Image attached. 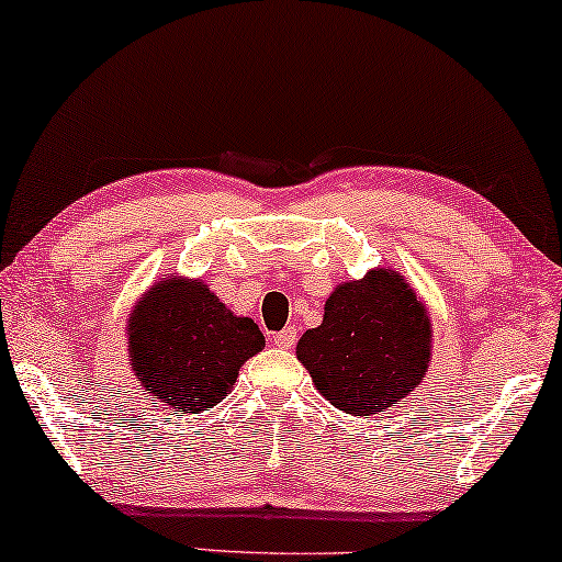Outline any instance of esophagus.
Listing matches in <instances>:
<instances>
[{
	"instance_id": "1",
	"label": "esophagus",
	"mask_w": 562,
	"mask_h": 562,
	"mask_svg": "<svg viewBox=\"0 0 562 562\" xmlns=\"http://www.w3.org/2000/svg\"><path fill=\"white\" fill-rule=\"evenodd\" d=\"M273 345H279V348H294V342H296V329L294 327H286V329H281V333H276L273 337Z\"/></svg>"
}]
</instances>
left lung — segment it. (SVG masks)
Instances as JSON below:
<instances>
[{
  "label": "left lung",
  "mask_w": 562,
  "mask_h": 562,
  "mask_svg": "<svg viewBox=\"0 0 562 562\" xmlns=\"http://www.w3.org/2000/svg\"><path fill=\"white\" fill-rule=\"evenodd\" d=\"M296 358L335 409L368 419L425 381L432 319L396 268H373L327 296L322 325L302 335Z\"/></svg>",
  "instance_id": "8db88e82"
}]
</instances>
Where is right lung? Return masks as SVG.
<instances>
[{
    "label": "right lung",
    "instance_id": "obj_1",
    "mask_svg": "<svg viewBox=\"0 0 562 562\" xmlns=\"http://www.w3.org/2000/svg\"><path fill=\"white\" fill-rule=\"evenodd\" d=\"M125 329L140 386L179 414L217 406L235 389L245 360L266 348L256 322L227 310L202 279L173 273L143 291Z\"/></svg>",
    "mask_w": 562,
    "mask_h": 562
}]
</instances>
